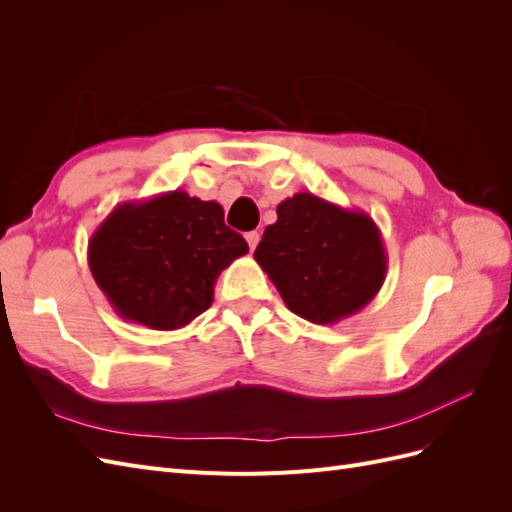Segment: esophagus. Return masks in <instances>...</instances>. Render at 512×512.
<instances>
[{
	"label": "esophagus",
	"mask_w": 512,
	"mask_h": 512,
	"mask_svg": "<svg viewBox=\"0 0 512 512\" xmlns=\"http://www.w3.org/2000/svg\"><path fill=\"white\" fill-rule=\"evenodd\" d=\"M245 241H247V245H250V250L254 252L258 241H260V235H258L256 230H250V232H245Z\"/></svg>",
	"instance_id": "obj_1"
}]
</instances>
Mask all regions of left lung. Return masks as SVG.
Wrapping results in <instances>:
<instances>
[{
    "mask_svg": "<svg viewBox=\"0 0 512 512\" xmlns=\"http://www.w3.org/2000/svg\"><path fill=\"white\" fill-rule=\"evenodd\" d=\"M254 258L290 312L335 324L363 309L384 284L389 258L376 222L312 192L277 205Z\"/></svg>",
    "mask_w": 512,
    "mask_h": 512,
    "instance_id": "obj_1",
    "label": "left lung"
}]
</instances>
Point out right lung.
Here are the masks:
<instances>
[{"label": "right lung", "instance_id": "right-lung-1", "mask_svg": "<svg viewBox=\"0 0 512 512\" xmlns=\"http://www.w3.org/2000/svg\"><path fill=\"white\" fill-rule=\"evenodd\" d=\"M247 252L220 203L173 190L117 205L91 235L87 260L123 320L175 331L209 309L218 275Z\"/></svg>", "mask_w": 512, "mask_h": 512}]
</instances>
